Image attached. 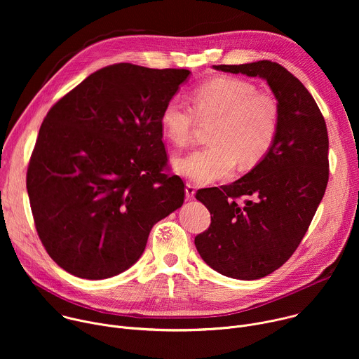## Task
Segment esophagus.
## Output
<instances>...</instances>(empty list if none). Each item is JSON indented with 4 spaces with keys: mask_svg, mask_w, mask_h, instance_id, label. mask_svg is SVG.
I'll return each mask as SVG.
<instances>
[{
    "mask_svg": "<svg viewBox=\"0 0 359 359\" xmlns=\"http://www.w3.org/2000/svg\"><path fill=\"white\" fill-rule=\"evenodd\" d=\"M196 194V186L193 183H186V197L191 198Z\"/></svg>",
    "mask_w": 359,
    "mask_h": 359,
    "instance_id": "1",
    "label": "esophagus"
}]
</instances>
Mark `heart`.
<instances>
[{"mask_svg":"<svg viewBox=\"0 0 359 359\" xmlns=\"http://www.w3.org/2000/svg\"><path fill=\"white\" fill-rule=\"evenodd\" d=\"M190 99L191 108L169 99L159 119L163 136L175 146L187 144L198 122L212 123L210 144L173 162L179 175L209 184L230 177L237 162L251 169L269 155L280 129V107L271 95L245 79L219 76L196 86Z\"/></svg>","mask_w":359,"mask_h":359,"instance_id":"b5f03b06","label":"heart"}]
</instances>
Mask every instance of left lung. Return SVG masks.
Listing matches in <instances>:
<instances>
[{
  "mask_svg": "<svg viewBox=\"0 0 359 359\" xmlns=\"http://www.w3.org/2000/svg\"><path fill=\"white\" fill-rule=\"evenodd\" d=\"M215 68L264 78L280 107V129L269 155L234 183L196 193L213 215L209 229L194 237L201 259L223 276L257 280L291 257L324 197L330 176L327 125L313 95L280 64ZM243 195L240 207L236 198Z\"/></svg>",
  "mask_w": 359,
  "mask_h": 359,
  "instance_id": "1",
  "label": "left lung"
}]
</instances>
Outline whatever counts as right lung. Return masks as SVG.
<instances>
[{"mask_svg":"<svg viewBox=\"0 0 359 359\" xmlns=\"http://www.w3.org/2000/svg\"><path fill=\"white\" fill-rule=\"evenodd\" d=\"M189 74L114 64L48 111L27 190L38 237L65 271L102 280L128 270L151 227L183 204L159 119Z\"/></svg>","mask_w":359,"mask_h":359,"instance_id":"add662e5","label":"right lung"}]
</instances>
